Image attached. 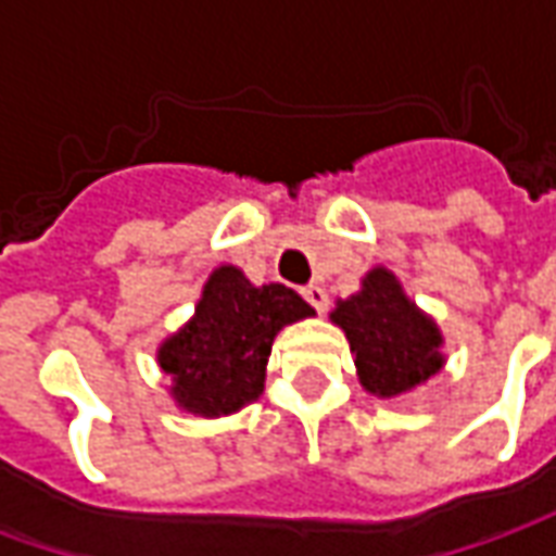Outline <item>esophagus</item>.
Instances as JSON below:
<instances>
[{"mask_svg":"<svg viewBox=\"0 0 556 556\" xmlns=\"http://www.w3.org/2000/svg\"><path fill=\"white\" fill-rule=\"evenodd\" d=\"M301 294H303V298H306V303L313 306L315 313H318V315L327 313V291L321 289V286H306V289H303Z\"/></svg>","mask_w":556,"mask_h":556,"instance_id":"1","label":"esophagus"}]
</instances>
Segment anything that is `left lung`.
<instances>
[{
    "label": "left lung",
    "mask_w": 556,
    "mask_h": 556,
    "mask_svg": "<svg viewBox=\"0 0 556 556\" xmlns=\"http://www.w3.org/2000/svg\"><path fill=\"white\" fill-rule=\"evenodd\" d=\"M330 318L345 330L363 387L375 396L408 393L443 366L438 327L384 267L366 274L363 289L339 301Z\"/></svg>",
    "instance_id": "obj_1"
}]
</instances>
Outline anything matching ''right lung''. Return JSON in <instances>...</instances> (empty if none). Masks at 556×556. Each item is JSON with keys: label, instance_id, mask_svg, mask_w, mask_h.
Returning <instances> with one entry per match:
<instances>
[{"label": "right lung", "instance_id": "right-lung-1", "mask_svg": "<svg viewBox=\"0 0 556 556\" xmlns=\"http://www.w3.org/2000/svg\"><path fill=\"white\" fill-rule=\"evenodd\" d=\"M313 315L298 291L279 282L253 286L238 267L223 265L207 279L190 325L160 345V369L172 378L181 408L219 417L255 402L279 330Z\"/></svg>", "mask_w": 556, "mask_h": 556}]
</instances>
